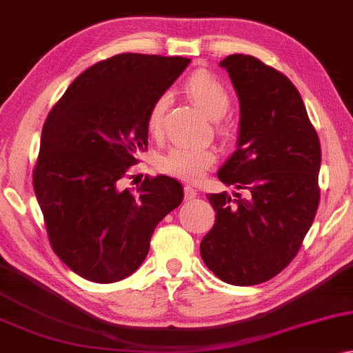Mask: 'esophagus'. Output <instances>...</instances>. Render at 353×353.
<instances>
[{
    "mask_svg": "<svg viewBox=\"0 0 353 353\" xmlns=\"http://www.w3.org/2000/svg\"><path fill=\"white\" fill-rule=\"evenodd\" d=\"M197 189H195L194 186H186L184 188V197H186L188 200H191V199H195L197 197Z\"/></svg>",
    "mask_w": 353,
    "mask_h": 353,
    "instance_id": "esophagus-1",
    "label": "esophagus"
}]
</instances>
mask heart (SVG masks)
I'll return each mask as SVG.
<instances>
[{
  "mask_svg": "<svg viewBox=\"0 0 353 353\" xmlns=\"http://www.w3.org/2000/svg\"><path fill=\"white\" fill-rule=\"evenodd\" d=\"M188 94L192 97L202 110L213 120H219L229 112L230 93L221 80L207 70H197L186 82ZM170 104V96L159 94L150 107L146 123L153 134H159L164 126L167 107ZM216 162V153L207 146H195L189 143L172 145L158 161L162 172L184 181H199L211 165Z\"/></svg>",
  "mask_w": 353,
  "mask_h": 353,
  "instance_id": "heart-1",
  "label": "heart"
}]
</instances>
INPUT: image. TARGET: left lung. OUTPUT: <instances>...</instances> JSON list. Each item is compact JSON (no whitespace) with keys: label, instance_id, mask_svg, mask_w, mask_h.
<instances>
[{"label":"left lung","instance_id":"1","mask_svg":"<svg viewBox=\"0 0 353 353\" xmlns=\"http://www.w3.org/2000/svg\"><path fill=\"white\" fill-rule=\"evenodd\" d=\"M240 99L238 148L218 172L243 194H208L213 229L200 243L207 267L233 285L281 273L300 251L321 200V142L295 85L249 55L219 63Z\"/></svg>","mask_w":353,"mask_h":353}]
</instances>
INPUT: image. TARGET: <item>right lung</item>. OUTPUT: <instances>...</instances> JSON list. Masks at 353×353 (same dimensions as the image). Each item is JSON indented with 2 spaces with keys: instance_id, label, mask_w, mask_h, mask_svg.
<instances>
[{
  "instance_id": "1",
  "label": "right lung",
  "mask_w": 353,
  "mask_h": 353,
  "mask_svg": "<svg viewBox=\"0 0 353 353\" xmlns=\"http://www.w3.org/2000/svg\"><path fill=\"white\" fill-rule=\"evenodd\" d=\"M191 59L121 53L69 85L42 128L32 186L57 256L82 278H128L150 251L156 225L183 202L170 176L123 178L148 148L150 107Z\"/></svg>"
}]
</instances>
